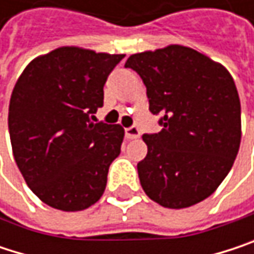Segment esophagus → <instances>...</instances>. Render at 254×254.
I'll list each match as a JSON object with an SVG mask.
<instances>
[{"instance_id":"esophagus-1","label":"esophagus","mask_w":254,"mask_h":254,"mask_svg":"<svg viewBox=\"0 0 254 254\" xmlns=\"http://www.w3.org/2000/svg\"><path fill=\"white\" fill-rule=\"evenodd\" d=\"M139 135H141V132L136 127H130L125 129V136L127 139H136V138H139Z\"/></svg>"}]
</instances>
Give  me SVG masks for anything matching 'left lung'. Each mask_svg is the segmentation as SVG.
Listing matches in <instances>:
<instances>
[{
    "label": "left lung",
    "instance_id": "8db88e82",
    "mask_svg": "<svg viewBox=\"0 0 254 254\" xmlns=\"http://www.w3.org/2000/svg\"><path fill=\"white\" fill-rule=\"evenodd\" d=\"M125 67L147 88L162 130L144 133L138 177L145 194L169 209L207 198L231 171L241 141V106L229 72L207 56L169 45L132 54Z\"/></svg>",
    "mask_w": 254,
    "mask_h": 254
}]
</instances>
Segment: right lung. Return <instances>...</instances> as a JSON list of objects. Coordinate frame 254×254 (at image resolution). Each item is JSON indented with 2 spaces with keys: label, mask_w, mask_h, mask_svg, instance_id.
Returning a JSON list of instances; mask_svg holds the SVG:
<instances>
[{
  "label": "right lung",
  "mask_w": 254,
  "mask_h": 254,
  "mask_svg": "<svg viewBox=\"0 0 254 254\" xmlns=\"http://www.w3.org/2000/svg\"><path fill=\"white\" fill-rule=\"evenodd\" d=\"M124 57L60 47L32 60L14 85L8 107L14 160L33 194L54 209H88L106 190L125 130L94 124V113Z\"/></svg>",
  "instance_id": "add662e5"
}]
</instances>
